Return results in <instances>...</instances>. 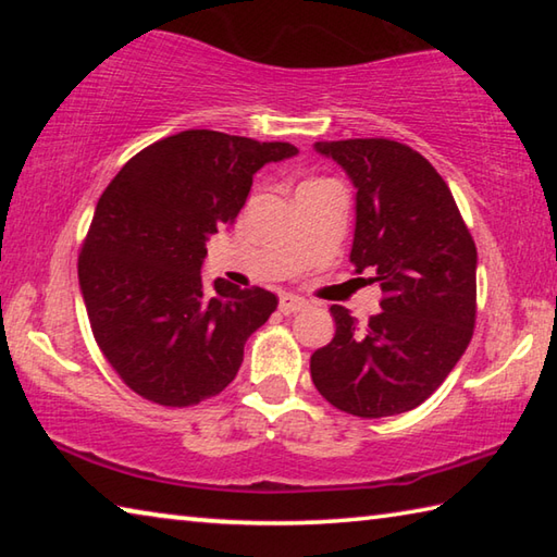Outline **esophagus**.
Masks as SVG:
<instances>
[{"label":"esophagus","mask_w":557,"mask_h":557,"mask_svg":"<svg viewBox=\"0 0 557 557\" xmlns=\"http://www.w3.org/2000/svg\"><path fill=\"white\" fill-rule=\"evenodd\" d=\"M280 309L285 314H297L301 309H307V299H301L297 295H282L280 297Z\"/></svg>","instance_id":"34e87169"}]
</instances>
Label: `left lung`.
Listing matches in <instances>:
<instances>
[{"mask_svg": "<svg viewBox=\"0 0 557 557\" xmlns=\"http://www.w3.org/2000/svg\"><path fill=\"white\" fill-rule=\"evenodd\" d=\"M356 188L351 265L375 272L381 314L358 326L332 307L336 334L309 361L317 391L356 418L400 414L435 393L474 334L476 245L445 178L393 139L317 143Z\"/></svg>", "mask_w": 557, "mask_h": 557, "instance_id": "1", "label": "left lung"}]
</instances>
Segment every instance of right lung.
Wrapping results in <instances>:
<instances>
[{
    "instance_id": "right-lung-1",
    "label": "right lung",
    "mask_w": 557,
    "mask_h": 557,
    "mask_svg": "<svg viewBox=\"0 0 557 557\" xmlns=\"http://www.w3.org/2000/svg\"><path fill=\"white\" fill-rule=\"evenodd\" d=\"M295 154L289 143L186 129L132 157L102 191L78 280L102 356L137 395L186 408L235 379L277 297L221 277L206 289V240L235 221L258 169Z\"/></svg>"
}]
</instances>
